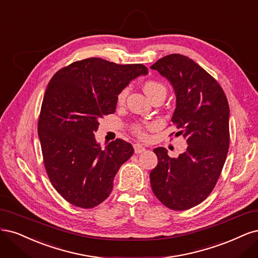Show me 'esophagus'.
Returning <instances> with one entry per match:
<instances>
[{
  "label": "esophagus",
  "mask_w": 258,
  "mask_h": 258,
  "mask_svg": "<svg viewBox=\"0 0 258 258\" xmlns=\"http://www.w3.org/2000/svg\"><path fill=\"white\" fill-rule=\"evenodd\" d=\"M145 150H146V149H145V147L143 145H140V144H135L134 145V151H135L136 154L143 153Z\"/></svg>",
  "instance_id": "obj_1"
}]
</instances>
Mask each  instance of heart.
<instances>
[{
  "label": "heart",
  "mask_w": 258,
  "mask_h": 258,
  "mask_svg": "<svg viewBox=\"0 0 258 258\" xmlns=\"http://www.w3.org/2000/svg\"><path fill=\"white\" fill-rule=\"evenodd\" d=\"M144 91L146 94L152 98L155 95L162 94L166 96L167 94V88H166L162 82L156 81V80H147L144 84ZM127 95V89L121 90L118 96H117V102L119 104L124 103ZM150 126V124H145V123H134L132 125V131L135 135H137L139 138H147V128Z\"/></svg>",
  "instance_id": "obj_1"
}]
</instances>
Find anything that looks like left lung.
I'll use <instances>...</instances> for the list:
<instances>
[{"label":"left lung","mask_w":258,"mask_h":258,"mask_svg":"<svg viewBox=\"0 0 258 258\" xmlns=\"http://www.w3.org/2000/svg\"><path fill=\"white\" fill-rule=\"evenodd\" d=\"M151 69L174 89L177 107L171 121L176 136L187 144L177 159L165 148L154 149L159 162L150 172L151 187L169 209L187 210L210 195L221 176L229 148L228 101L219 82L185 55L168 54Z\"/></svg>","instance_id":"obj_1"}]
</instances>
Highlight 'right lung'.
Returning <instances> with one entry per match:
<instances>
[{"label":"right lung","instance_id":"right-lung-1","mask_svg":"<svg viewBox=\"0 0 258 258\" xmlns=\"http://www.w3.org/2000/svg\"><path fill=\"white\" fill-rule=\"evenodd\" d=\"M147 73L143 64L89 57L59 70L49 81L38 137L48 178L66 202L90 209L110 195L115 173L134 149L120 138L102 149L94 133L98 120L115 111L120 91Z\"/></svg>","mask_w":258,"mask_h":258}]
</instances>
